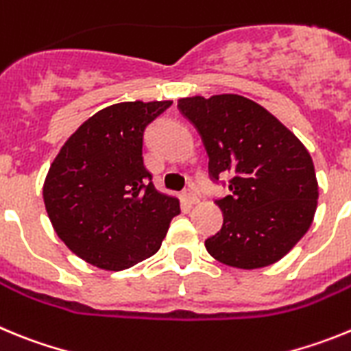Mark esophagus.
Instances as JSON below:
<instances>
[{"label":"esophagus","mask_w":351,"mask_h":351,"mask_svg":"<svg viewBox=\"0 0 351 351\" xmlns=\"http://www.w3.org/2000/svg\"><path fill=\"white\" fill-rule=\"evenodd\" d=\"M182 197H184V200L188 204H197L198 202V197H197V193H195L193 190H186L184 193H182Z\"/></svg>","instance_id":"34e87169"}]
</instances>
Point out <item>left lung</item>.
<instances>
[{"instance_id": "left-lung-1", "label": "left lung", "mask_w": 351, "mask_h": 351, "mask_svg": "<svg viewBox=\"0 0 351 351\" xmlns=\"http://www.w3.org/2000/svg\"><path fill=\"white\" fill-rule=\"evenodd\" d=\"M178 107L202 137L210 179L230 176V195L216 200L223 226L206 241L209 255L237 269L283 258L315 218L318 182L308 149L244 96H191Z\"/></svg>"}]
</instances>
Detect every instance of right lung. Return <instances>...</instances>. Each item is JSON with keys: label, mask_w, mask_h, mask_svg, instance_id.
Wrapping results in <instances>:
<instances>
[{"label": "right lung", "mask_w": 351, "mask_h": 351, "mask_svg": "<svg viewBox=\"0 0 351 351\" xmlns=\"http://www.w3.org/2000/svg\"><path fill=\"white\" fill-rule=\"evenodd\" d=\"M172 101H123L77 128L52 161L43 202L58 237L77 256L123 271L153 256L179 200L154 188L144 165V132Z\"/></svg>", "instance_id": "obj_1"}]
</instances>
